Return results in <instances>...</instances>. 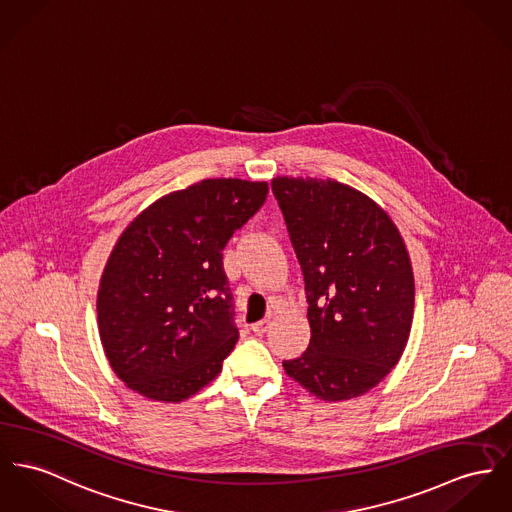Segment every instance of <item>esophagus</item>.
<instances>
[{"instance_id": "1", "label": "esophagus", "mask_w": 512, "mask_h": 512, "mask_svg": "<svg viewBox=\"0 0 512 512\" xmlns=\"http://www.w3.org/2000/svg\"><path fill=\"white\" fill-rule=\"evenodd\" d=\"M270 324H272V322H270L268 318H264V320H260V322H256V324H252V328H250V330H252L256 336H262V334H266V332H268Z\"/></svg>"}]
</instances>
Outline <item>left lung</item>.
<instances>
[{
  "instance_id": "left-lung-1",
  "label": "left lung",
  "mask_w": 512,
  "mask_h": 512,
  "mask_svg": "<svg viewBox=\"0 0 512 512\" xmlns=\"http://www.w3.org/2000/svg\"><path fill=\"white\" fill-rule=\"evenodd\" d=\"M272 190L305 275L310 343L285 373L320 400L357 398L408 343L415 283L390 215L363 192L322 178L277 176Z\"/></svg>"
}]
</instances>
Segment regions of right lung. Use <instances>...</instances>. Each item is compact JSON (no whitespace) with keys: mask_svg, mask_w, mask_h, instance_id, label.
Segmentation results:
<instances>
[{"mask_svg":"<svg viewBox=\"0 0 512 512\" xmlns=\"http://www.w3.org/2000/svg\"><path fill=\"white\" fill-rule=\"evenodd\" d=\"M268 182L207 178L145 207L116 240L97 293L116 376L182 402L221 373L239 340L221 250L262 205Z\"/></svg>","mask_w":512,"mask_h":512,"instance_id":"right-lung-1","label":"right lung"}]
</instances>
